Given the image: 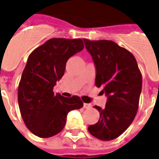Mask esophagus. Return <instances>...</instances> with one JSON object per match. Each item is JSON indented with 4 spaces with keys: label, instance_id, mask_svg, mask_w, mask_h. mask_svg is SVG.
I'll use <instances>...</instances> for the list:
<instances>
[{
    "label": "esophagus",
    "instance_id": "esophagus-1",
    "mask_svg": "<svg viewBox=\"0 0 159 159\" xmlns=\"http://www.w3.org/2000/svg\"><path fill=\"white\" fill-rule=\"evenodd\" d=\"M91 107H92V105L90 104H86V103L84 104V109H90Z\"/></svg>",
    "mask_w": 159,
    "mask_h": 159
}]
</instances>
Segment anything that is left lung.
<instances>
[{
	"label": "left lung",
	"mask_w": 159,
	"mask_h": 159,
	"mask_svg": "<svg viewBox=\"0 0 159 159\" xmlns=\"http://www.w3.org/2000/svg\"><path fill=\"white\" fill-rule=\"evenodd\" d=\"M95 66V85L103 87L105 108L93 106L99 120L88 127L90 134L103 141L116 139L132 124L139 108L142 75L131 53L112 40L84 39Z\"/></svg>",
	"instance_id": "obj_1"
}]
</instances>
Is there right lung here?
<instances>
[{"label": "right lung", "instance_id": "right-lung-1", "mask_svg": "<svg viewBox=\"0 0 159 159\" xmlns=\"http://www.w3.org/2000/svg\"><path fill=\"white\" fill-rule=\"evenodd\" d=\"M83 49L81 39L53 38L29 55L19 84L18 104L25 126L38 137L59 134L69 112L83 107L80 97L66 98L53 92L67 60Z\"/></svg>", "mask_w": 159, "mask_h": 159}]
</instances>
